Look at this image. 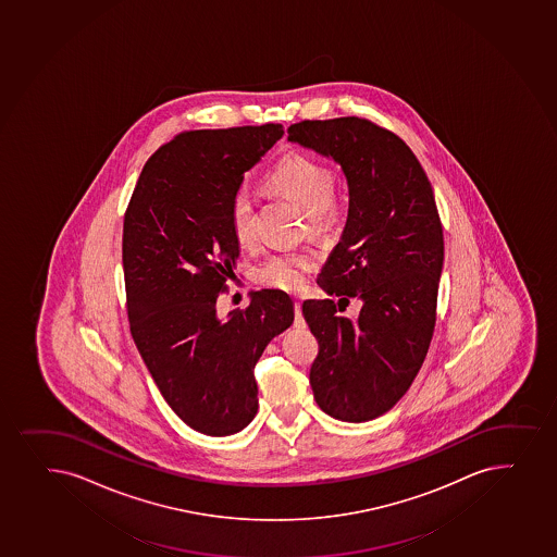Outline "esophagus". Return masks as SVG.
Segmentation results:
<instances>
[{"label": "esophagus", "mask_w": 557, "mask_h": 557, "mask_svg": "<svg viewBox=\"0 0 557 557\" xmlns=\"http://www.w3.org/2000/svg\"><path fill=\"white\" fill-rule=\"evenodd\" d=\"M294 325L296 327H306V320H304V314H301V304L300 301H294Z\"/></svg>", "instance_id": "34e87169"}]
</instances>
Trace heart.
Listing matches in <instances>:
<instances>
[{
    "label": "heart",
    "mask_w": 557,
    "mask_h": 557,
    "mask_svg": "<svg viewBox=\"0 0 557 557\" xmlns=\"http://www.w3.org/2000/svg\"><path fill=\"white\" fill-rule=\"evenodd\" d=\"M270 187L298 203L307 213L313 230H325L337 214L335 177L332 170L306 156L283 159L269 175ZM230 227L238 244L253 238V198L248 188H238L230 201ZM317 253L311 250L275 251L256 270V280L263 287L296 293L317 267Z\"/></svg>",
    "instance_id": "b5f03b06"
}]
</instances>
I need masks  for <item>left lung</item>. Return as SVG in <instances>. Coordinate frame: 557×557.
Returning a JSON list of instances; mask_svg holds the SVG:
<instances>
[{"label": "left lung", "mask_w": 557, "mask_h": 557, "mask_svg": "<svg viewBox=\"0 0 557 557\" xmlns=\"http://www.w3.org/2000/svg\"><path fill=\"white\" fill-rule=\"evenodd\" d=\"M287 133L341 164L348 182V219L317 283L363 307L356 320L330 298L301 311L319 341L314 400L333 419L367 422L407 393L432 343L444 261L432 183L409 146L369 120H304Z\"/></svg>", "instance_id": "obj_1"}]
</instances>
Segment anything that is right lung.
<instances>
[{
	"instance_id": "1",
	"label": "right lung",
	"mask_w": 557,
	"mask_h": 557,
	"mask_svg": "<svg viewBox=\"0 0 557 557\" xmlns=\"http://www.w3.org/2000/svg\"><path fill=\"white\" fill-rule=\"evenodd\" d=\"M282 137L280 124L182 133L148 159L125 211L133 341L172 411L211 437L253 420L256 363L294 320L293 300L275 288L251 293L227 319L216 314L240 256L230 201Z\"/></svg>"
}]
</instances>
